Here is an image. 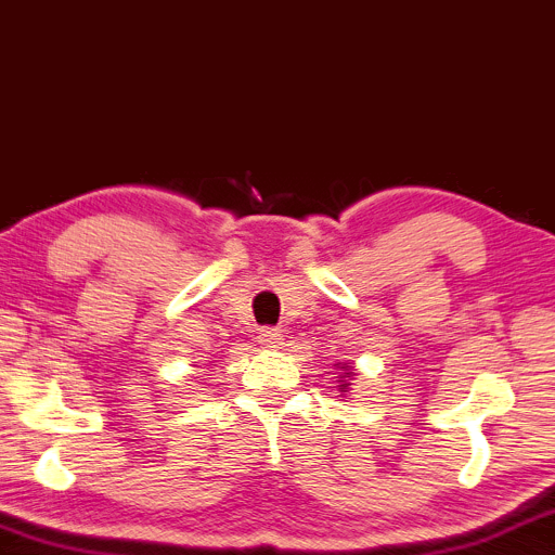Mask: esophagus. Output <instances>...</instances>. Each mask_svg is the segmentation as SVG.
<instances>
[{
    "label": "esophagus",
    "mask_w": 555,
    "mask_h": 555,
    "mask_svg": "<svg viewBox=\"0 0 555 555\" xmlns=\"http://www.w3.org/2000/svg\"><path fill=\"white\" fill-rule=\"evenodd\" d=\"M260 343L264 347H281L283 345V331L281 328H262L260 331Z\"/></svg>",
    "instance_id": "34e87169"
}]
</instances>
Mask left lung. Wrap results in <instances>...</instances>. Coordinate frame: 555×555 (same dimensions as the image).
I'll list each match as a JSON object with an SVG mask.
<instances>
[{
  "mask_svg": "<svg viewBox=\"0 0 555 555\" xmlns=\"http://www.w3.org/2000/svg\"><path fill=\"white\" fill-rule=\"evenodd\" d=\"M343 369H345V366H343ZM347 385H350V383H343V385H340V392H347Z\"/></svg>",
  "mask_w": 555,
  "mask_h": 555,
  "instance_id": "left-lung-1",
  "label": "left lung"
}]
</instances>
